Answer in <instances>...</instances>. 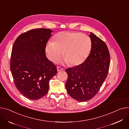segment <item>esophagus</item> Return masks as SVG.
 <instances>
[{"mask_svg":"<svg viewBox=\"0 0 129 129\" xmlns=\"http://www.w3.org/2000/svg\"><path fill=\"white\" fill-rule=\"evenodd\" d=\"M63 70H64V69H63V68H62V67H57V72H61V71H63Z\"/></svg>","mask_w":129,"mask_h":129,"instance_id":"1","label":"esophagus"}]
</instances>
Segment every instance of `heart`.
Listing matches in <instances>:
<instances>
[{"instance_id": "b5f03b06", "label": "heart", "mask_w": 129, "mask_h": 129, "mask_svg": "<svg viewBox=\"0 0 129 129\" xmlns=\"http://www.w3.org/2000/svg\"><path fill=\"white\" fill-rule=\"evenodd\" d=\"M91 49V41L86 34L77 32L62 31L54 37V42L49 41L45 47L49 59L57 62L62 55L63 64L76 66L82 64L88 57Z\"/></svg>"}]
</instances>
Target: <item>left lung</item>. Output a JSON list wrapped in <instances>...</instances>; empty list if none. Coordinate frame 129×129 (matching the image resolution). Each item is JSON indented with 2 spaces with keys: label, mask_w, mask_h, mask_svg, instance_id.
<instances>
[{
  "label": "left lung",
  "mask_w": 129,
  "mask_h": 129,
  "mask_svg": "<svg viewBox=\"0 0 129 129\" xmlns=\"http://www.w3.org/2000/svg\"><path fill=\"white\" fill-rule=\"evenodd\" d=\"M91 49L86 60L80 65L67 68L68 79L65 87L68 94L77 101L92 99L106 79L110 63L107 45L93 33L89 35Z\"/></svg>",
  "instance_id": "1"
}]
</instances>
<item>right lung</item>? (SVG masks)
<instances>
[{"mask_svg": "<svg viewBox=\"0 0 129 129\" xmlns=\"http://www.w3.org/2000/svg\"><path fill=\"white\" fill-rule=\"evenodd\" d=\"M52 32L45 28L31 30L20 35L14 43L10 69L17 89L29 99L45 96L50 80L57 74L56 67L45 53Z\"/></svg>", "mask_w": 129, "mask_h": 129, "instance_id": "1", "label": "right lung"}]
</instances>
